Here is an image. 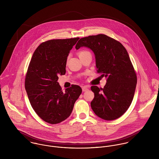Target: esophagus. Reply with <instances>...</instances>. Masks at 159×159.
<instances>
[{"instance_id": "34e87169", "label": "esophagus", "mask_w": 159, "mask_h": 159, "mask_svg": "<svg viewBox=\"0 0 159 159\" xmlns=\"http://www.w3.org/2000/svg\"><path fill=\"white\" fill-rule=\"evenodd\" d=\"M88 90H89V89L87 86H83V88H82L83 92H86V91H88Z\"/></svg>"}]
</instances>
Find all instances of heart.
I'll use <instances>...</instances> for the list:
<instances>
[{"label":"heart","mask_w":159,"mask_h":159,"mask_svg":"<svg viewBox=\"0 0 159 159\" xmlns=\"http://www.w3.org/2000/svg\"><path fill=\"white\" fill-rule=\"evenodd\" d=\"M87 53H89V52L87 51H81L79 52L78 55L81 56V55H83V54H87Z\"/></svg>","instance_id":"1"}]
</instances>
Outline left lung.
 I'll list each match as a JSON object with an SVG mask.
<instances>
[{
  "instance_id": "1",
  "label": "left lung",
  "mask_w": 159,
  "mask_h": 159,
  "mask_svg": "<svg viewBox=\"0 0 159 159\" xmlns=\"http://www.w3.org/2000/svg\"><path fill=\"white\" fill-rule=\"evenodd\" d=\"M86 47L93 51L97 72L105 76L104 88L91 87L93 111L100 118L112 120L126 112L133 100L137 78L129 54L120 42L104 34L81 39L75 48Z\"/></svg>"
}]
</instances>
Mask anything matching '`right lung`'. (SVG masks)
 Instances as JSON below:
<instances>
[{"mask_svg": "<svg viewBox=\"0 0 159 159\" xmlns=\"http://www.w3.org/2000/svg\"><path fill=\"white\" fill-rule=\"evenodd\" d=\"M79 39L43 42L35 49L30 62L25 89L35 112L49 124H58L68 118L82 92L78 85L63 92L57 82L58 76L66 74L68 54Z\"/></svg>", "mask_w": 159, "mask_h": 159, "instance_id": "add662e5", "label": "right lung"}]
</instances>
